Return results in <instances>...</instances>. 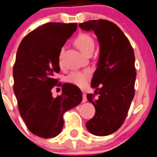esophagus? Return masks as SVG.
<instances>
[{
    "label": "esophagus",
    "instance_id": "1",
    "mask_svg": "<svg viewBox=\"0 0 157 157\" xmlns=\"http://www.w3.org/2000/svg\"><path fill=\"white\" fill-rule=\"evenodd\" d=\"M87 101V97H86V93H83L82 94V103H86Z\"/></svg>",
    "mask_w": 157,
    "mask_h": 157
}]
</instances>
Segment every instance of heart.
Wrapping results in <instances>:
<instances>
[{"instance_id": "heart-1", "label": "heart", "mask_w": 157, "mask_h": 157, "mask_svg": "<svg viewBox=\"0 0 157 157\" xmlns=\"http://www.w3.org/2000/svg\"><path fill=\"white\" fill-rule=\"evenodd\" d=\"M75 44L81 52L86 55L90 51H93L95 47V42L93 37L89 34L82 33L78 36L75 40ZM64 49H61L62 53ZM61 55H60V64H61ZM90 78V72L89 71H74L67 77V82L71 84L77 86L78 87H84L87 84L89 78Z\"/></svg>"}]
</instances>
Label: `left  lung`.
<instances>
[{"instance_id":"left-lung-1","label":"left lung","mask_w":157,"mask_h":157,"mask_svg":"<svg viewBox=\"0 0 157 157\" xmlns=\"http://www.w3.org/2000/svg\"><path fill=\"white\" fill-rule=\"evenodd\" d=\"M78 25L83 30L94 32L100 44L97 68L91 82L96 91L95 94H87L96 113L86 125L95 136H108L122 125L134 98V50L128 39L112 21L90 20Z\"/></svg>"}]
</instances>
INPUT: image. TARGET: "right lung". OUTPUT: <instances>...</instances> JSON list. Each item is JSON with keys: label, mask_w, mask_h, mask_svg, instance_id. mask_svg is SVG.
Returning a JSON list of instances; mask_svg holds the SVG:
<instances>
[{"label": "right lung", "mask_w": 157, "mask_h": 157, "mask_svg": "<svg viewBox=\"0 0 157 157\" xmlns=\"http://www.w3.org/2000/svg\"><path fill=\"white\" fill-rule=\"evenodd\" d=\"M76 29V23H46L27 34L18 48L13 90L21 117L39 137L60 134L64 112L82 100L81 90L72 84H63L62 93L55 98L51 93L54 86L61 85L54 74L60 71L61 48Z\"/></svg>", "instance_id": "right-lung-1"}]
</instances>
